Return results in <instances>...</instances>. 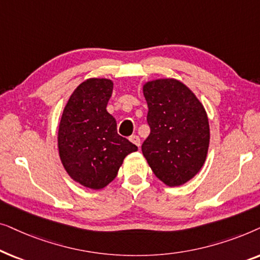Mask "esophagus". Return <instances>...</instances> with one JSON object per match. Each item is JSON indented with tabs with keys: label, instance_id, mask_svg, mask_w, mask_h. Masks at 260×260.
Segmentation results:
<instances>
[{
	"label": "esophagus",
	"instance_id": "obj_1",
	"mask_svg": "<svg viewBox=\"0 0 260 260\" xmlns=\"http://www.w3.org/2000/svg\"><path fill=\"white\" fill-rule=\"evenodd\" d=\"M130 141L133 142V143H134L135 145H137L138 148L141 147V140H140V137L136 136V135H133V136L130 137Z\"/></svg>",
	"mask_w": 260,
	"mask_h": 260
}]
</instances>
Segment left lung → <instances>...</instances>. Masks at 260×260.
<instances>
[{
  "mask_svg": "<svg viewBox=\"0 0 260 260\" xmlns=\"http://www.w3.org/2000/svg\"><path fill=\"white\" fill-rule=\"evenodd\" d=\"M149 135L142 152L152 173L166 186L184 184L200 172L209 147L207 112L194 92L174 78L143 85Z\"/></svg>",
  "mask_w": 260,
  "mask_h": 260,
  "instance_id": "1",
  "label": "left lung"
}]
</instances>
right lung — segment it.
Wrapping results in <instances>:
<instances>
[{"label": "right lung", "instance_id": "right-lung-1", "mask_svg": "<svg viewBox=\"0 0 260 260\" xmlns=\"http://www.w3.org/2000/svg\"><path fill=\"white\" fill-rule=\"evenodd\" d=\"M113 81L90 78L77 86L63 108L58 130L61 163L71 179L90 189H103L116 179L124 158L137 147L117 134L106 111Z\"/></svg>", "mask_w": 260, "mask_h": 260}]
</instances>
